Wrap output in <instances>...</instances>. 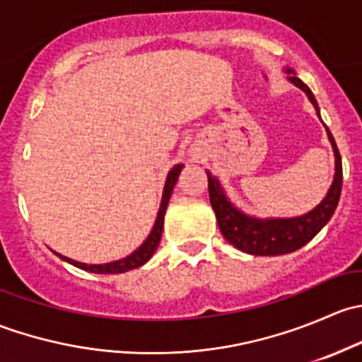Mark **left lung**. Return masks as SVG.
Here are the masks:
<instances>
[{
    "label": "left lung",
    "mask_w": 362,
    "mask_h": 362,
    "mask_svg": "<svg viewBox=\"0 0 362 362\" xmlns=\"http://www.w3.org/2000/svg\"><path fill=\"white\" fill-rule=\"evenodd\" d=\"M287 80L294 83L296 87L306 94L310 103L315 108L317 115L320 119L319 105H317L315 96L310 90L306 83L296 76L293 68H284ZM327 138L333 147L334 154V177L333 184H331L329 191L324 196L322 202L317 204L313 210L306 211V214L298 215V217H255L249 215L245 211L235 206V203L228 198L224 187L221 185L217 177L206 170L208 177V194H210V204L215 211V218L221 228L222 236L236 247L238 250L245 252L252 255H282L291 254V252L301 249L303 245L310 242L324 226L329 222L333 217L334 210H337L339 202V192H341V158L337 147L331 131L326 127Z\"/></svg>",
    "instance_id": "8db88e82"
}]
</instances>
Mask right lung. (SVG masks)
I'll return each mask as SVG.
<instances>
[{
  "label": "right lung",
  "mask_w": 362,
  "mask_h": 362,
  "mask_svg": "<svg viewBox=\"0 0 362 362\" xmlns=\"http://www.w3.org/2000/svg\"><path fill=\"white\" fill-rule=\"evenodd\" d=\"M182 168H184V164H175V166L170 170V173H168L166 184H164L163 198H160L158 217H156L154 226H152L151 235L147 236V240H145V242L141 243L136 250L131 252L129 255H126V257H122V259H117V261L105 262V264H87V262L75 261V259H69V257H66V255L57 254V252H54V250L52 252L59 259L69 262V264L76 266V268H80V269H86V272L98 273V275H117V273H126V272H129V269L144 266L145 262H147L148 259L154 255L156 249L159 247L160 235H163V226H164V214H166V208H168V203H170L171 192H173L175 184H177L178 175H180Z\"/></svg>",
  "instance_id": "1"
}]
</instances>
